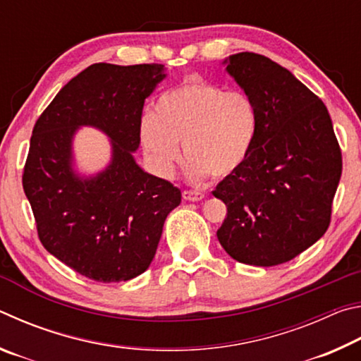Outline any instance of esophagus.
Here are the masks:
<instances>
[{
	"label": "esophagus",
	"instance_id": "esophagus-1",
	"mask_svg": "<svg viewBox=\"0 0 361 361\" xmlns=\"http://www.w3.org/2000/svg\"><path fill=\"white\" fill-rule=\"evenodd\" d=\"M183 199L189 200V202H199V200L204 199V194L199 191H185L183 192Z\"/></svg>",
	"mask_w": 361,
	"mask_h": 361
}]
</instances>
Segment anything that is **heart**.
<instances>
[{
  "instance_id": "b5f03b06",
  "label": "heart",
  "mask_w": 361,
  "mask_h": 361,
  "mask_svg": "<svg viewBox=\"0 0 361 361\" xmlns=\"http://www.w3.org/2000/svg\"><path fill=\"white\" fill-rule=\"evenodd\" d=\"M258 109L252 97L189 78L161 95L156 114L140 124V140L159 175L172 176L183 145L188 176L226 178L243 167L258 137Z\"/></svg>"
}]
</instances>
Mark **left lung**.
I'll return each mask as SVG.
<instances>
[{
  "instance_id": "1",
  "label": "left lung",
  "mask_w": 361,
  "mask_h": 361,
  "mask_svg": "<svg viewBox=\"0 0 361 361\" xmlns=\"http://www.w3.org/2000/svg\"><path fill=\"white\" fill-rule=\"evenodd\" d=\"M226 71L258 109L248 161L212 194L228 207L216 235L231 258L277 266L325 234L342 157L319 97L279 63L253 52L224 60Z\"/></svg>"
}]
</instances>
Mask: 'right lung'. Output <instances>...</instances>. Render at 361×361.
<instances>
[{
	"mask_svg": "<svg viewBox=\"0 0 361 361\" xmlns=\"http://www.w3.org/2000/svg\"><path fill=\"white\" fill-rule=\"evenodd\" d=\"M159 63H94L62 87L36 121L23 191L49 253L95 282H127L149 267L181 191L138 166L145 100L166 79ZM81 126L110 138L112 159L95 176L74 169Z\"/></svg>",
	"mask_w": 361,
	"mask_h": 361,
	"instance_id": "add662e5",
	"label": "right lung"
}]
</instances>
